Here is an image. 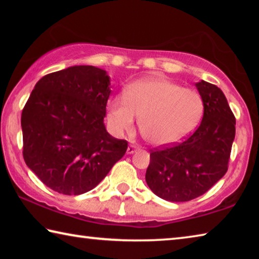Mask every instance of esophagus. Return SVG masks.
<instances>
[{"label":"esophagus","instance_id":"esophagus-1","mask_svg":"<svg viewBox=\"0 0 259 259\" xmlns=\"http://www.w3.org/2000/svg\"><path fill=\"white\" fill-rule=\"evenodd\" d=\"M138 148L139 147L137 145H133V144H131V145L128 146V150H126V153H128V154H133V153H135L136 151H137Z\"/></svg>","mask_w":259,"mask_h":259}]
</instances>
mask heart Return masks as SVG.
Here are the masks:
<instances>
[{
	"label": "heart",
	"instance_id": "b5f03b06",
	"mask_svg": "<svg viewBox=\"0 0 259 259\" xmlns=\"http://www.w3.org/2000/svg\"><path fill=\"white\" fill-rule=\"evenodd\" d=\"M204 103L198 91L182 88L161 76L140 78L108 104L107 121L114 134L133 130L139 116L140 134L156 146L170 145L186 137L202 119Z\"/></svg>",
	"mask_w": 259,
	"mask_h": 259
}]
</instances>
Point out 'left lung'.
Listing matches in <instances>:
<instances>
[{
  "mask_svg": "<svg viewBox=\"0 0 259 259\" xmlns=\"http://www.w3.org/2000/svg\"><path fill=\"white\" fill-rule=\"evenodd\" d=\"M204 103L203 117L182 143L151 150L146 183L159 198L185 202L204 194L227 171L235 137V117L223 91L196 83Z\"/></svg>",
  "mask_w": 259,
  "mask_h": 259,
  "instance_id": "obj_1",
  "label": "left lung"
}]
</instances>
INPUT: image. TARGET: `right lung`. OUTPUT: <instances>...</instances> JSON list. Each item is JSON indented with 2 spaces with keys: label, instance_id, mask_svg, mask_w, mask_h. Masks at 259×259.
Here are the masks:
<instances>
[{
  "label": "right lung",
  "instance_id": "1",
  "mask_svg": "<svg viewBox=\"0 0 259 259\" xmlns=\"http://www.w3.org/2000/svg\"><path fill=\"white\" fill-rule=\"evenodd\" d=\"M111 94L106 71L72 66L43 76L21 113L23 156L41 182L61 194L93 190L125 154L128 142L104 124Z\"/></svg>",
  "mask_w": 259,
  "mask_h": 259
}]
</instances>
